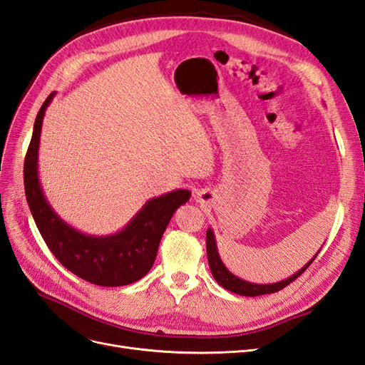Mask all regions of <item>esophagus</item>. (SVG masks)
<instances>
[{
	"label": "esophagus",
	"instance_id": "1",
	"mask_svg": "<svg viewBox=\"0 0 365 365\" xmlns=\"http://www.w3.org/2000/svg\"><path fill=\"white\" fill-rule=\"evenodd\" d=\"M208 196H210L208 192H205V190H197L195 197H196L197 202H205V201H208Z\"/></svg>",
	"mask_w": 365,
	"mask_h": 365
}]
</instances>
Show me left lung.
<instances>
[{
	"mask_svg": "<svg viewBox=\"0 0 365 365\" xmlns=\"http://www.w3.org/2000/svg\"><path fill=\"white\" fill-rule=\"evenodd\" d=\"M207 257H208V264H210V271H212L215 280L230 292H235L237 295H245V297H257V295H264V294H272V292H277L280 289H283L284 286H288L291 282H294L298 275L302 272L306 271V268L311 264L315 257L318 256V252L315 256L309 260L303 268L298 269L297 272H294L292 275H289L288 279L280 280V282H275V283H252V282H247L244 279L237 277L233 272H231L220 259L219 252H217V244H216V237L212 228H207ZM322 250V248H319Z\"/></svg>",
	"mask_w": 365,
	"mask_h": 365,
	"instance_id": "1",
	"label": "left lung"
}]
</instances>
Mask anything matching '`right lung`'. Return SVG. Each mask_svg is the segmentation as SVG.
<instances>
[{
    "label": "right lung",
    "instance_id": "obj_1",
    "mask_svg": "<svg viewBox=\"0 0 365 365\" xmlns=\"http://www.w3.org/2000/svg\"><path fill=\"white\" fill-rule=\"evenodd\" d=\"M41 106L24 161V189L33 219L47 247L65 268L98 286L130 284L150 271L160 240L173 213L190 200L187 189L150 197L115 233L94 236L74 228L54 212L39 180V143L43 115L53 97Z\"/></svg>",
    "mask_w": 365,
    "mask_h": 365
}]
</instances>
